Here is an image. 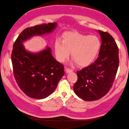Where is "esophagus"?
<instances>
[{"mask_svg":"<svg viewBox=\"0 0 129 129\" xmlns=\"http://www.w3.org/2000/svg\"><path fill=\"white\" fill-rule=\"evenodd\" d=\"M65 71H66V72H67V73L73 71V70H72V69L69 68H65Z\"/></svg>","mask_w":129,"mask_h":129,"instance_id":"34e87169","label":"esophagus"}]
</instances>
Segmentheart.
<instances>
[{"label": "heart", "instance_id": "obj_1", "mask_svg": "<svg viewBox=\"0 0 129 129\" xmlns=\"http://www.w3.org/2000/svg\"><path fill=\"white\" fill-rule=\"evenodd\" d=\"M101 40L95 35H83L77 32L67 33L63 40H57L54 49L57 60L63 62L71 51V57L77 65L85 66L91 64L99 53Z\"/></svg>", "mask_w": 129, "mask_h": 129}]
</instances>
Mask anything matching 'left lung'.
<instances>
[{
    "label": "left lung",
    "mask_w": 129,
    "mask_h": 129,
    "mask_svg": "<svg viewBox=\"0 0 129 129\" xmlns=\"http://www.w3.org/2000/svg\"><path fill=\"white\" fill-rule=\"evenodd\" d=\"M102 40L99 57L93 63L77 71V81L74 91L86 101H96L105 96L112 86L119 66L116 43L106 31L98 30Z\"/></svg>",
    "instance_id": "1"
}]
</instances>
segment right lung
<instances>
[{
	"label": "right lung",
	"mask_w": 129,
	"mask_h": 129,
	"mask_svg": "<svg viewBox=\"0 0 129 129\" xmlns=\"http://www.w3.org/2000/svg\"><path fill=\"white\" fill-rule=\"evenodd\" d=\"M57 24L48 23L25 28L13 44L11 62L14 79L30 98L42 99L51 94L64 76V66L53 57L49 47L38 53H31L25 50L22 43L33 36L52 32Z\"/></svg>",
	"instance_id": "1"
}]
</instances>
